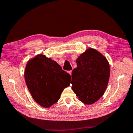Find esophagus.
Instances as JSON below:
<instances>
[{"mask_svg":"<svg viewBox=\"0 0 133 133\" xmlns=\"http://www.w3.org/2000/svg\"><path fill=\"white\" fill-rule=\"evenodd\" d=\"M68 73L70 74V75H71V73H72V71L71 70H70V71H68Z\"/></svg>","mask_w":133,"mask_h":133,"instance_id":"1","label":"esophagus"}]
</instances>
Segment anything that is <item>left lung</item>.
<instances>
[{"instance_id": "8db88e82", "label": "left lung", "mask_w": 133, "mask_h": 133, "mask_svg": "<svg viewBox=\"0 0 133 133\" xmlns=\"http://www.w3.org/2000/svg\"><path fill=\"white\" fill-rule=\"evenodd\" d=\"M77 67L72 71V90L79 100L91 104L104 93L110 77L106 58L95 49H89L76 60Z\"/></svg>"}]
</instances>
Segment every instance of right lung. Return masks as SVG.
Wrapping results in <instances>:
<instances>
[{"mask_svg": "<svg viewBox=\"0 0 133 133\" xmlns=\"http://www.w3.org/2000/svg\"><path fill=\"white\" fill-rule=\"evenodd\" d=\"M24 78L33 99L42 106L49 107L70 85L71 76L56 62L40 55L27 63Z\"/></svg>", "mask_w": 133, "mask_h": 133, "instance_id": "obj_1", "label": "right lung"}]
</instances>
